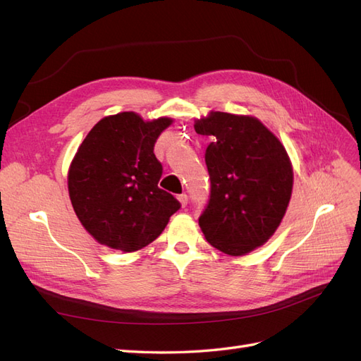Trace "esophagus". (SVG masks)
<instances>
[{
  "label": "esophagus",
  "instance_id": "obj_1",
  "mask_svg": "<svg viewBox=\"0 0 361 361\" xmlns=\"http://www.w3.org/2000/svg\"><path fill=\"white\" fill-rule=\"evenodd\" d=\"M178 200L185 207V206H187V203H188V195L187 194H179L178 195Z\"/></svg>",
  "mask_w": 361,
  "mask_h": 361
}]
</instances>
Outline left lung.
<instances>
[{
    "label": "left lung",
    "instance_id": "left-lung-1",
    "mask_svg": "<svg viewBox=\"0 0 361 361\" xmlns=\"http://www.w3.org/2000/svg\"><path fill=\"white\" fill-rule=\"evenodd\" d=\"M194 129L212 137L204 154L211 199L199 226L212 247L244 256L264 245L286 214L293 187L288 152L251 116L211 111Z\"/></svg>",
    "mask_w": 361,
    "mask_h": 361
}]
</instances>
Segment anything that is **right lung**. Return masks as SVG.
Segmentation results:
<instances>
[{"mask_svg": "<svg viewBox=\"0 0 361 361\" xmlns=\"http://www.w3.org/2000/svg\"><path fill=\"white\" fill-rule=\"evenodd\" d=\"M173 123L145 122L134 111L106 116L78 147L68 174L78 220L97 243L130 253L162 233L180 203L158 188L162 166L154 154L158 137Z\"/></svg>", "mask_w": 361, "mask_h": 361, "instance_id": "1", "label": "right lung"}]
</instances>
